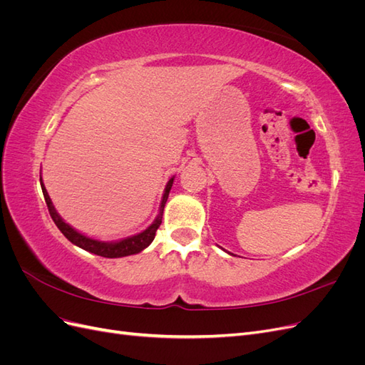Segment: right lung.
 <instances>
[{"label": "right lung", "instance_id": "1", "mask_svg": "<svg viewBox=\"0 0 365 365\" xmlns=\"http://www.w3.org/2000/svg\"><path fill=\"white\" fill-rule=\"evenodd\" d=\"M172 184H173V178L169 180L168 185H165L164 189V195H163V200H161V205H160V213L153 220L152 225H149L145 231H141V233L135 235V236H130L126 237L123 240H118V242H102V240H96L91 237H86L79 231H76L73 227H70L65 220L58 215L56 208H54L50 196L46 190V187H43V182H41L42 187V193L43 197H46V202L48 207V212L51 219L54 220V224L61 230V233L67 237L71 244H74L76 247H79L88 252H93L97 254V256H102V257H108V259H117V257H125V256H130V254H137L140 251H143L145 248H148L152 240L155 239V233L158 227L161 225V220H163V212H164V205L165 201H168L169 197V192L172 189Z\"/></svg>", "mask_w": 365, "mask_h": 365}]
</instances>
